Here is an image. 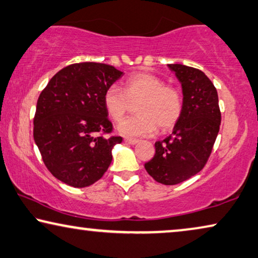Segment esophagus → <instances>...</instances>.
<instances>
[{"instance_id":"1","label":"esophagus","mask_w":258,"mask_h":258,"mask_svg":"<svg viewBox=\"0 0 258 258\" xmlns=\"http://www.w3.org/2000/svg\"><path fill=\"white\" fill-rule=\"evenodd\" d=\"M124 142H125L126 144H132V145H134V144L138 143V140H135V138H129V137H125V138H124Z\"/></svg>"}]
</instances>
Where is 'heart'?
Instances as JSON below:
<instances>
[{
  "label": "heart",
  "instance_id": "1",
  "mask_svg": "<svg viewBox=\"0 0 258 258\" xmlns=\"http://www.w3.org/2000/svg\"><path fill=\"white\" fill-rule=\"evenodd\" d=\"M138 115L118 124L124 136H149L160 129L169 132L180 120L184 101L178 88L165 85L162 78L148 72H138L124 81L123 91L111 85L103 94V106L115 122H120L137 103Z\"/></svg>",
  "mask_w": 258,
  "mask_h": 258
}]
</instances>
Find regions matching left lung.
<instances>
[{"mask_svg": "<svg viewBox=\"0 0 258 258\" xmlns=\"http://www.w3.org/2000/svg\"><path fill=\"white\" fill-rule=\"evenodd\" d=\"M182 88L184 109L172 134L155 143L156 154L144 164L156 181L175 185L200 172L212 154L220 130L218 92L203 71L170 64Z\"/></svg>", "mask_w": 258, "mask_h": 258, "instance_id": "1", "label": "left lung"}]
</instances>
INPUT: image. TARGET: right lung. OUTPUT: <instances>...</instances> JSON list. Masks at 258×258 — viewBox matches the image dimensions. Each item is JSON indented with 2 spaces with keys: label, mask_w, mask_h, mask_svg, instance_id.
<instances>
[{
  "label": "right lung",
  "mask_w": 258,
  "mask_h": 258,
  "mask_svg": "<svg viewBox=\"0 0 258 258\" xmlns=\"http://www.w3.org/2000/svg\"><path fill=\"white\" fill-rule=\"evenodd\" d=\"M114 66L78 62L55 73L40 93L33 138L47 170L73 187L94 184L109 167L121 143L103 106V94L122 77Z\"/></svg>",
  "instance_id": "add662e5"
}]
</instances>
